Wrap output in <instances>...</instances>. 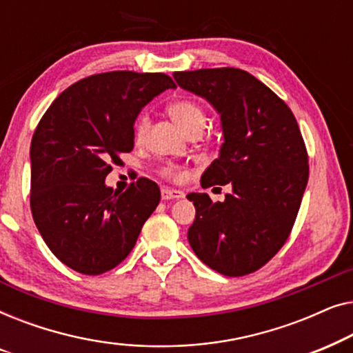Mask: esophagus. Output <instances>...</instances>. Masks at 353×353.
Returning a JSON list of instances; mask_svg holds the SVG:
<instances>
[{
	"label": "esophagus",
	"instance_id": "34e87169",
	"mask_svg": "<svg viewBox=\"0 0 353 353\" xmlns=\"http://www.w3.org/2000/svg\"><path fill=\"white\" fill-rule=\"evenodd\" d=\"M161 196L163 201H170V199H183L185 197V192L178 191V190H172V188H162Z\"/></svg>",
	"mask_w": 353,
	"mask_h": 353
}]
</instances>
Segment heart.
<instances>
[{"mask_svg":"<svg viewBox=\"0 0 353 353\" xmlns=\"http://www.w3.org/2000/svg\"><path fill=\"white\" fill-rule=\"evenodd\" d=\"M167 112L173 120H175L178 127H180L185 133L190 134V137L201 133V130L204 128V125L207 122L205 108L194 98L175 99L173 103L168 104ZM149 127H151V119H149L148 112H141L138 115L137 122H134V141L143 143L148 137ZM159 173H161L163 178L172 181H181L183 178H185V170H183L180 165H176V163L170 162L163 163V165L159 168Z\"/></svg>","mask_w":353,"mask_h":353,"instance_id":"heart-1","label":"heart"}]
</instances>
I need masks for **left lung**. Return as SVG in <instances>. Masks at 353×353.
I'll return each instance as SVG.
<instances>
[{
  "mask_svg": "<svg viewBox=\"0 0 353 353\" xmlns=\"http://www.w3.org/2000/svg\"><path fill=\"white\" fill-rule=\"evenodd\" d=\"M173 79L220 112L225 143L202 188L233 186L223 202L205 192L188 231L192 250L215 272L244 276L268 263L291 234L308 181V154L297 120L267 85L234 67L175 72Z\"/></svg>",
  "mask_w": 353,
  "mask_h": 353,
  "instance_id": "obj_1",
  "label": "left lung"
}]
</instances>
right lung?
Masks as SVG:
<instances>
[{"mask_svg":"<svg viewBox=\"0 0 353 353\" xmlns=\"http://www.w3.org/2000/svg\"><path fill=\"white\" fill-rule=\"evenodd\" d=\"M175 81L165 74H94L57 96L32 138L30 209L62 263L103 274L127 259L161 201L157 183L138 178L125 192L104 185L120 154L134 146L143 105Z\"/></svg>","mask_w":353,"mask_h":353,"instance_id":"add662e5","label":"right lung"}]
</instances>
